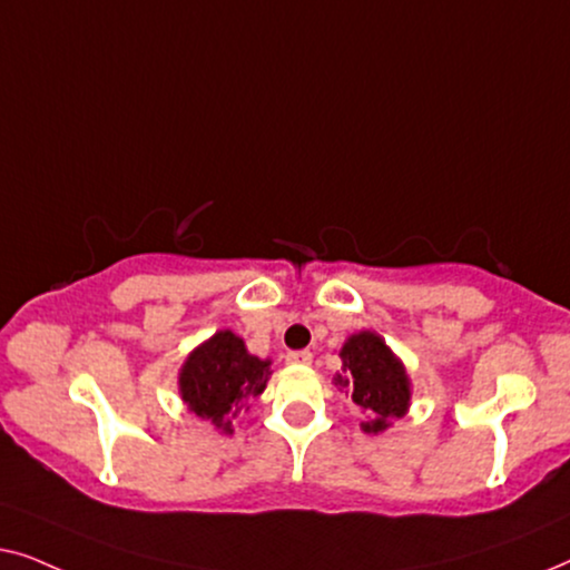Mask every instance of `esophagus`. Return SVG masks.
<instances>
[{
    "mask_svg": "<svg viewBox=\"0 0 570 570\" xmlns=\"http://www.w3.org/2000/svg\"><path fill=\"white\" fill-rule=\"evenodd\" d=\"M285 361L291 365H308L311 361H314V355H311L308 350H293V353L285 355Z\"/></svg>",
    "mask_w": 570,
    "mask_h": 570,
    "instance_id": "34e87169",
    "label": "esophagus"
}]
</instances>
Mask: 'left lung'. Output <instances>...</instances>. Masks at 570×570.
I'll return each instance as SVG.
<instances>
[{
	"mask_svg": "<svg viewBox=\"0 0 570 570\" xmlns=\"http://www.w3.org/2000/svg\"><path fill=\"white\" fill-rule=\"evenodd\" d=\"M342 368L332 384L337 386L363 415V433H384L394 420L404 417L412 404V381L400 355L379 332L350 334L340 347Z\"/></svg>",
	"mask_w": 570,
	"mask_h": 570,
	"instance_id": "1",
	"label": "left lung"
}]
</instances>
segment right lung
<instances>
[{"mask_svg":"<svg viewBox=\"0 0 570 570\" xmlns=\"http://www.w3.org/2000/svg\"><path fill=\"white\" fill-rule=\"evenodd\" d=\"M269 376V357L252 355L236 332L220 330L186 355L178 368V396L217 433L230 435L233 420L267 389Z\"/></svg>","mask_w":570,"mask_h":570,"instance_id":"right-lung-1","label":"right lung"}]
</instances>
